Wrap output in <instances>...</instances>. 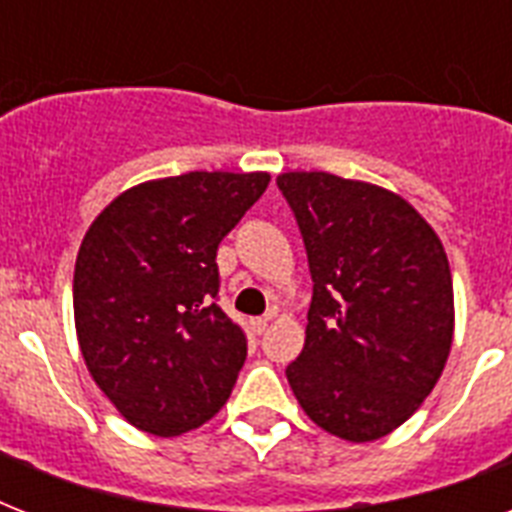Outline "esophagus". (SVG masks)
Wrapping results in <instances>:
<instances>
[{
	"label": "esophagus",
	"instance_id": "esophagus-1",
	"mask_svg": "<svg viewBox=\"0 0 512 512\" xmlns=\"http://www.w3.org/2000/svg\"><path fill=\"white\" fill-rule=\"evenodd\" d=\"M273 321V313H265V316H257V319H252L249 324H252V329H255L257 335H263L265 329H268V324Z\"/></svg>",
	"mask_w": 512,
	"mask_h": 512
}]
</instances>
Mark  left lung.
I'll return each mask as SVG.
<instances>
[{
    "instance_id": "1",
    "label": "left lung",
    "mask_w": 512,
    "mask_h": 512,
    "mask_svg": "<svg viewBox=\"0 0 512 512\" xmlns=\"http://www.w3.org/2000/svg\"><path fill=\"white\" fill-rule=\"evenodd\" d=\"M313 279L303 353L287 366L319 428L353 444L388 436L444 372L454 332L449 260L401 196L329 172L276 177Z\"/></svg>"
}]
</instances>
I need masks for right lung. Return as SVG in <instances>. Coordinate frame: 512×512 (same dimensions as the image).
<instances>
[{"label":"right lung","instance_id":"right-lung-1","mask_svg":"<svg viewBox=\"0 0 512 512\" xmlns=\"http://www.w3.org/2000/svg\"><path fill=\"white\" fill-rule=\"evenodd\" d=\"M265 172H188L116 196L84 236L74 319L92 380L135 428L180 436L228 401L247 335L220 300L217 247Z\"/></svg>","mask_w":512,"mask_h":512}]
</instances>
